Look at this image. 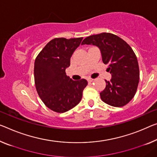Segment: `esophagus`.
I'll return each mask as SVG.
<instances>
[{"label":"esophagus","instance_id":"esophagus-1","mask_svg":"<svg viewBox=\"0 0 157 157\" xmlns=\"http://www.w3.org/2000/svg\"><path fill=\"white\" fill-rule=\"evenodd\" d=\"M94 81V79L93 78H88V81L89 82V83H91V82H93Z\"/></svg>","mask_w":157,"mask_h":157}]
</instances>
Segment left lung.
<instances>
[{
    "label": "left lung",
    "instance_id": "obj_1",
    "mask_svg": "<svg viewBox=\"0 0 157 157\" xmlns=\"http://www.w3.org/2000/svg\"><path fill=\"white\" fill-rule=\"evenodd\" d=\"M93 45L100 48L102 62L109 64L110 81L100 93L104 102L113 107L127 105L136 95L140 79L138 62L128 43L110 33H102L86 38L81 45Z\"/></svg>",
    "mask_w": 157,
    "mask_h": 157
}]
</instances>
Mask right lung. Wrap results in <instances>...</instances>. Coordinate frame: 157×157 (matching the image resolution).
Instances as JSON below:
<instances>
[{
  "label": "right lung",
  "mask_w": 157,
  "mask_h": 157,
  "mask_svg": "<svg viewBox=\"0 0 157 157\" xmlns=\"http://www.w3.org/2000/svg\"><path fill=\"white\" fill-rule=\"evenodd\" d=\"M83 38H56L48 42L38 55L34 63V81L43 102L53 112L64 113L80 101L88 81H73L65 69L70 66L74 50Z\"/></svg>",
  "instance_id": "1"
}]
</instances>
